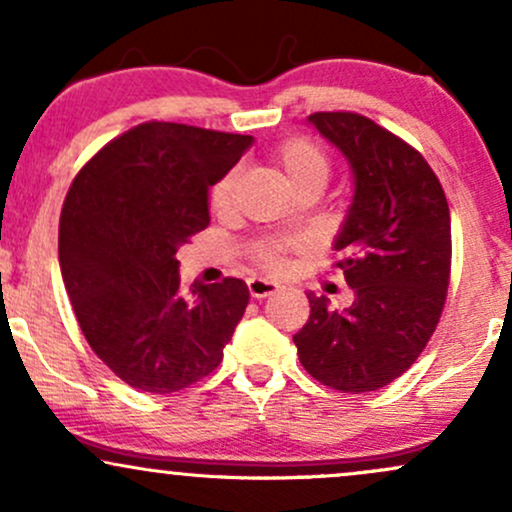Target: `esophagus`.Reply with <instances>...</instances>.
I'll return each mask as SVG.
<instances>
[{
	"mask_svg": "<svg viewBox=\"0 0 512 512\" xmlns=\"http://www.w3.org/2000/svg\"><path fill=\"white\" fill-rule=\"evenodd\" d=\"M276 289H279V286L274 284V281H267V279H248V291H250V296L252 298H267V296H272V293H276Z\"/></svg>",
	"mask_w": 512,
	"mask_h": 512,
	"instance_id": "34e87169",
	"label": "esophagus"
}]
</instances>
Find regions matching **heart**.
<instances>
[{"label":"heart","instance_id":"obj_1","mask_svg":"<svg viewBox=\"0 0 512 512\" xmlns=\"http://www.w3.org/2000/svg\"><path fill=\"white\" fill-rule=\"evenodd\" d=\"M274 161L281 168L284 178L291 182L293 190H303V187H325L327 178H330L332 161L327 149L313 137H303V134H291L284 137L274 146ZM238 180V168H228L219 180L211 185L209 190V207L214 211L228 209L231 204L233 187ZM284 252L286 245L276 243V240H267V243L257 245L252 252V262L264 272H281L284 269Z\"/></svg>","mask_w":512,"mask_h":512}]
</instances>
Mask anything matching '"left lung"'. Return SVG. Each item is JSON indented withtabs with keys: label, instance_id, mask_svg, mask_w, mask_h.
I'll return each instance as SVG.
<instances>
[{
	"label": "left lung",
	"instance_id": "8db88e82",
	"mask_svg": "<svg viewBox=\"0 0 512 512\" xmlns=\"http://www.w3.org/2000/svg\"><path fill=\"white\" fill-rule=\"evenodd\" d=\"M308 120L354 168L334 267L356 301L332 310L308 293L310 317L293 342L317 383L361 395L407 373L436 332L450 286V209L426 158L390 129L349 110Z\"/></svg>",
	"mask_w": 512,
	"mask_h": 512
}]
</instances>
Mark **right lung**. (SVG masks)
<instances>
[{
	"label": "right lung",
	"mask_w": 512,
	"mask_h": 512,
	"mask_svg": "<svg viewBox=\"0 0 512 512\" xmlns=\"http://www.w3.org/2000/svg\"><path fill=\"white\" fill-rule=\"evenodd\" d=\"M252 144L178 122H142L84 163L60 216V267L88 346L134 390L199 383L248 308L243 279L182 291L175 252L209 226L207 192Z\"/></svg>",
	"instance_id": "obj_1"
}]
</instances>
